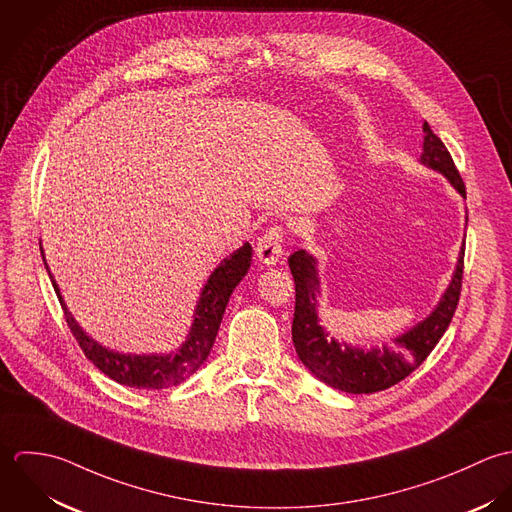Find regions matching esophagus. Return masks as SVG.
Segmentation results:
<instances>
[{
    "mask_svg": "<svg viewBox=\"0 0 512 512\" xmlns=\"http://www.w3.org/2000/svg\"><path fill=\"white\" fill-rule=\"evenodd\" d=\"M283 243H285V229L281 225L269 227L257 241L255 253L261 263L275 265L283 255Z\"/></svg>",
    "mask_w": 512,
    "mask_h": 512,
    "instance_id": "esophagus-1",
    "label": "esophagus"
}]
</instances>
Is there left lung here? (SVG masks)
<instances>
[{
	"label": "left lung",
	"mask_w": 512,
	"mask_h": 512,
	"mask_svg": "<svg viewBox=\"0 0 512 512\" xmlns=\"http://www.w3.org/2000/svg\"><path fill=\"white\" fill-rule=\"evenodd\" d=\"M423 132L425 138L421 162L445 174L459 194L467 196L465 182L441 138L427 122H423ZM289 267L295 279L293 342L301 362L316 378L340 392L374 394L406 380L415 368L421 366V362L431 354L435 344L445 334L461 297L465 247L461 249L457 271L439 307L433 310L429 318L406 334L394 338V342L382 350L350 348L346 344H338L336 340L328 342L316 320V297L320 293L316 261L299 249L289 257Z\"/></svg>",
	"instance_id": "1"
}]
</instances>
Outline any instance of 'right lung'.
<instances>
[{
    "label": "right lung",
    "mask_w": 512,
    "mask_h": 512,
    "mask_svg": "<svg viewBox=\"0 0 512 512\" xmlns=\"http://www.w3.org/2000/svg\"><path fill=\"white\" fill-rule=\"evenodd\" d=\"M45 261V259H43ZM47 265V263H45ZM251 265V245L245 243L237 249L229 259L221 261V265L211 273L209 281L205 283L200 303L196 308L194 324L190 330L188 340L176 354L168 356H124L116 354L91 340L75 322L71 312L65 307L63 297L59 295L57 283H51L57 293V299L63 308L65 320L69 330L73 332L75 340L79 342L85 356L103 372L110 380L130 386V388H144V390H164L178 386L186 378H190L209 356V350L215 342L219 322L227 301L237 287V283L245 277Z\"/></svg>",
    "instance_id": "right-lung-1"
}]
</instances>
